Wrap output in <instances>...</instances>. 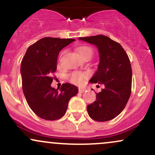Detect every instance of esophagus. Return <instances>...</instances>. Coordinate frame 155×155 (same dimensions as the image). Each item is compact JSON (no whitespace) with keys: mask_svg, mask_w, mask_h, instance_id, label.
Returning a JSON list of instances; mask_svg holds the SVG:
<instances>
[{"mask_svg":"<svg viewBox=\"0 0 155 155\" xmlns=\"http://www.w3.org/2000/svg\"><path fill=\"white\" fill-rule=\"evenodd\" d=\"M85 90H86V89L84 88H79V92L80 93H83V92H85Z\"/></svg>","mask_w":155,"mask_h":155,"instance_id":"1","label":"esophagus"}]
</instances>
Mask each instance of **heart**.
I'll list each match as a JSON object with an SVG mask.
<instances>
[{
  "label": "heart",
  "mask_w": 155,
  "mask_h": 155,
  "mask_svg": "<svg viewBox=\"0 0 155 155\" xmlns=\"http://www.w3.org/2000/svg\"><path fill=\"white\" fill-rule=\"evenodd\" d=\"M77 52L80 58H82L84 55L90 54L92 55V50L90 47H80L77 49ZM87 77V74H84V73H73L69 76V79L74 84H81L82 82L83 79Z\"/></svg>",
  "instance_id": "b5f03b06"
}]
</instances>
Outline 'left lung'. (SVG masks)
Listing matches in <instances>:
<instances>
[{
    "label": "left lung",
    "instance_id": "8db88e82",
    "mask_svg": "<svg viewBox=\"0 0 155 155\" xmlns=\"http://www.w3.org/2000/svg\"><path fill=\"white\" fill-rule=\"evenodd\" d=\"M79 40L98 49L100 62L89 82L105 87L96 94L97 100L87 107L88 114L98 122L111 120L123 111L130 96L132 68L128 56L120 44L105 35L84 37Z\"/></svg>",
    "mask_w": 155,
    "mask_h": 155
}]
</instances>
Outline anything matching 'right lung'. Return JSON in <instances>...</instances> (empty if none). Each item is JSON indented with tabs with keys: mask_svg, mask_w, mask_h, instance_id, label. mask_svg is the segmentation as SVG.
<instances>
[{
	"mask_svg": "<svg viewBox=\"0 0 155 155\" xmlns=\"http://www.w3.org/2000/svg\"><path fill=\"white\" fill-rule=\"evenodd\" d=\"M74 41L43 38L28 47L22 60L23 93L32 111L44 120H56L64 116L69 101L79 91L77 87L69 83L57 90L51 86L59 52Z\"/></svg>",
	"mask_w": 155,
	"mask_h": 155,
	"instance_id": "right-lung-1",
	"label": "right lung"
}]
</instances>
